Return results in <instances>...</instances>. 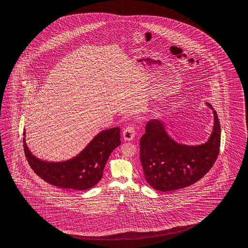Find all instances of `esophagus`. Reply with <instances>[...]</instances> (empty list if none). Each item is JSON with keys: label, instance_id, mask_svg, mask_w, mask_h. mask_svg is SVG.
<instances>
[{"label": "esophagus", "instance_id": "1", "mask_svg": "<svg viewBox=\"0 0 248 248\" xmlns=\"http://www.w3.org/2000/svg\"><path fill=\"white\" fill-rule=\"evenodd\" d=\"M136 135L135 128L133 126L126 127L124 129L123 131V137H124V140L125 141H131V140L134 139V137Z\"/></svg>", "mask_w": 248, "mask_h": 248}]
</instances>
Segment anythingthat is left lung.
I'll return each instance as SVG.
<instances>
[{"label": "left lung", "instance_id": "left-lung-1", "mask_svg": "<svg viewBox=\"0 0 248 248\" xmlns=\"http://www.w3.org/2000/svg\"><path fill=\"white\" fill-rule=\"evenodd\" d=\"M214 126L205 144H179L168 134L163 123L151 119L141 137L140 161L145 180L161 192L173 191L198 182L210 171L218 156L221 128L215 109Z\"/></svg>", "mask_w": 248, "mask_h": 248}]
</instances>
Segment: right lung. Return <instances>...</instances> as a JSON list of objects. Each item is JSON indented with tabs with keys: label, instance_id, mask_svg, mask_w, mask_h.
Masks as SVG:
<instances>
[{
	"label": "right lung",
	"instance_id": "add662e5",
	"mask_svg": "<svg viewBox=\"0 0 248 248\" xmlns=\"http://www.w3.org/2000/svg\"><path fill=\"white\" fill-rule=\"evenodd\" d=\"M25 134L24 131V154L33 171L51 185L75 190H86L96 185L103 177L109 155L121 144L120 129L115 127L101 131L73 159L50 162L31 154L25 141Z\"/></svg>",
	"mask_w": 248,
	"mask_h": 248
}]
</instances>
